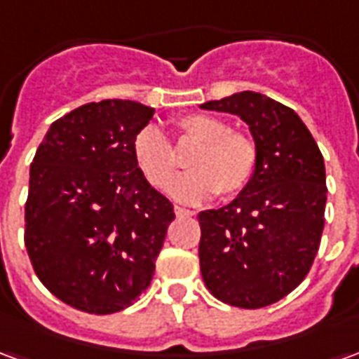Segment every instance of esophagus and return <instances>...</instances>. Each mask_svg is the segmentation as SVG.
<instances>
[{
	"label": "esophagus",
	"instance_id": "1",
	"mask_svg": "<svg viewBox=\"0 0 359 359\" xmlns=\"http://www.w3.org/2000/svg\"><path fill=\"white\" fill-rule=\"evenodd\" d=\"M175 213H177V217H194V211L187 210V208H180V205L175 208Z\"/></svg>",
	"mask_w": 359,
	"mask_h": 359
}]
</instances>
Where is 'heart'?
Instances as JSON below:
<instances>
[{"mask_svg": "<svg viewBox=\"0 0 359 359\" xmlns=\"http://www.w3.org/2000/svg\"><path fill=\"white\" fill-rule=\"evenodd\" d=\"M175 130L179 144L194 142L198 148L187 159L190 172L171 187L172 198L202 203L215 194L229 200L248 188L257 169V146L250 134L231 130L226 121L205 113L180 117ZM133 154L149 184L167 190L180 167L167 136L154 125L144 126L134 136Z\"/></svg>", "mask_w": 359, "mask_h": 359, "instance_id": "heart-1", "label": "heart"}]
</instances>
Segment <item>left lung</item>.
Masks as SVG:
<instances>
[{"mask_svg":"<svg viewBox=\"0 0 359 359\" xmlns=\"http://www.w3.org/2000/svg\"><path fill=\"white\" fill-rule=\"evenodd\" d=\"M202 107L238 115L257 146L248 188L198 215L203 283L229 306L265 308L292 292L317 256L327 202L323 156L300 117L264 94L241 92Z\"/></svg>","mask_w":359,"mask_h":359,"instance_id":"obj_1","label":"left lung"}]
</instances>
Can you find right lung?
Segmentation results:
<instances>
[{"instance_id":"obj_1","label":"right lung","mask_w":359,"mask_h":359,"mask_svg":"<svg viewBox=\"0 0 359 359\" xmlns=\"http://www.w3.org/2000/svg\"><path fill=\"white\" fill-rule=\"evenodd\" d=\"M156 109L128 100L57 118L30 163L25 246L42 285L94 316L128 308L151 283L172 203L134 161Z\"/></svg>"}]
</instances>
